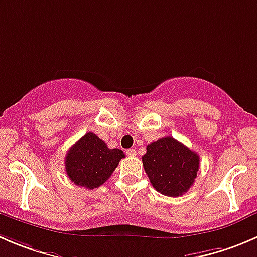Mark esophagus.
<instances>
[{"label":"esophagus","mask_w":257,"mask_h":257,"mask_svg":"<svg viewBox=\"0 0 257 257\" xmlns=\"http://www.w3.org/2000/svg\"><path fill=\"white\" fill-rule=\"evenodd\" d=\"M126 154H128L129 157H134L137 154V152L134 148H131V149H126Z\"/></svg>","instance_id":"1"}]
</instances>
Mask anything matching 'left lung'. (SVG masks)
Listing matches in <instances>:
<instances>
[{
  "label": "left lung",
  "instance_id": "obj_1",
  "mask_svg": "<svg viewBox=\"0 0 257 257\" xmlns=\"http://www.w3.org/2000/svg\"><path fill=\"white\" fill-rule=\"evenodd\" d=\"M142 161L152 186L169 197L184 195L200 169V156L173 137L148 144Z\"/></svg>",
  "mask_w": 257,
  "mask_h": 257
}]
</instances>
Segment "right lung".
<instances>
[{
    "instance_id": "right-lung-1",
    "label": "right lung",
    "mask_w": 257,
    "mask_h": 257,
    "mask_svg": "<svg viewBox=\"0 0 257 257\" xmlns=\"http://www.w3.org/2000/svg\"><path fill=\"white\" fill-rule=\"evenodd\" d=\"M124 157L123 151L108 148L103 139L93 132H88L69 149L65 169L74 184L94 189L111 176Z\"/></svg>"
}]
</instances>
